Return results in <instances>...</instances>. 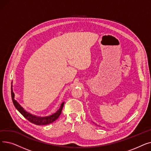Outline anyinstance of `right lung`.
<instances>
[{
  "mask_svg": "<svg viewBox=\"0 0 151 151\" xmlns=\"http://www.w3.org/2000/svg\"><path fill=\"white\" fill-rule=\"evenodd\" d=\"M12 86H11V95H12V99L13 104L15 106V108L18 109V111L26 119H27L30 122L33 123L35 125H47L51 124L53 122H54L55 120L58 119L59 116L62 113V110L64 105V102H62V104L60 105V106L59 109L55 113L52 114V115L46 116V117H40V116H37L35 115L32 114L28 112H27L26 110L24 109V108L18 104V103L14 100V93L13 91L12 88Z\"/></svg>",
  "mask_w": 151,
  "mask_h": 151,
  "instance_id": "1",
  "label": "right lung"
}]
</instances>
